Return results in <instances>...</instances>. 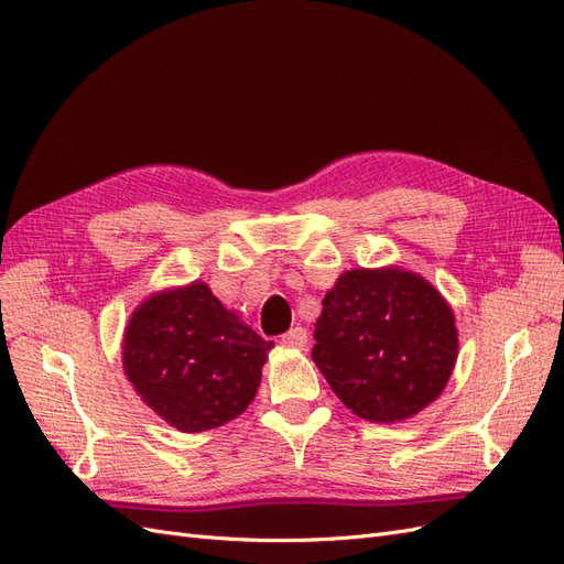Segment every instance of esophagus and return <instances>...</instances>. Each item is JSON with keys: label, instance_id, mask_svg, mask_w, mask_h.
Listing matches in <instances>:
<instances>
[{"label": "esophagus", "instance_id": "34e87169", "mask_svg": "<svg viewBox=\"0 0 564 564\" xmlns=\"http://www.w3.org/2000/svg\"><path fill=\"white\" fill-rule=\"evenodd\" d=\"M281 345L293 347V349H304V345H307V330H304L302 326L291 328L281 335Z\"/></svg>", "mask_w": 564, "mask_h": 564}]
</instances>
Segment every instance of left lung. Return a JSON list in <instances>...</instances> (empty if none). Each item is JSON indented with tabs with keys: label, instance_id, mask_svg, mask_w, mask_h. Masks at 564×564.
<instances>
[{
	"label": "left lung",
	"instance_id": "8db88e82",
	"mask_svg": "<svg viewBox=\"0 0 564 564\" xmlns=\"http://www.w3.org/2000/svg\"><path fill=\"white\" fill-rule=\"evenodd\" d=\"M312 359L359 417L394 423L437 399L454 371V312L401 269H354L324 297Z\"/></svg>",
	"mask_w": 564,
	"mask_h": 564
}]
</instances>
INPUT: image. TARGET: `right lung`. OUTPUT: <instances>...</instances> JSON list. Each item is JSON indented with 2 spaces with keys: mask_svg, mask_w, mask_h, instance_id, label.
I'll list each match as a JSON object with an SVG mask.
<instances>
[{
  "mask_svg": "<svg viewBox=\"0 0 564 564\" xmlns=\"http://www.w3.org/2000/svg\"><path fill=\"white\" fill-rule=\"evenodd\" d=\"M271 347L205 283H191L153 295L134 312L122 366L158 415L182 432H203L248 409Z\"/></svg>",
  "mask_w": 564,
  "mask_h": 564,
  "instance_id": "obj_1",
  "label": "right lung"
}]
</instances>
